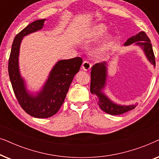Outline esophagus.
I'll list each match as a JSON object with an SVG mask.
<instances>
[{
  "instance_id": "1",
  "label": "esophagus",
  "mask_w": 159,
  "mask_h": 159,
  "mask_svg": "<svg viewBox=\"0 0 159 159\" xmlns=\"http://www.w3.org/2000/svg\"><path fill=\"white\" fill-rule=\"evenodd\" d=\"M91 66H92V65H91L90 62L88 61H83V63H82V69L84 71H88L89 69H90Z\"/></svg>"
}]
</instances>
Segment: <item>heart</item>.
I'll use <instances>...</instances> for the list:
<instances>
[{
  "instance_id": "heart-1",
  "label": "heart",
  "mask_w": 159,
  "mask_h": 159,
  "mask_svg": "<svg viewBox=\"0 0 159 159\" xmlns=\"http://www.w3.org/2000/svg\"><path fill=\"white\" fill-rule=\"evenodd\" d=\"M106 26L103 25V24H98V25H96L91 28L89 31L88 35L90 38H97V37H99L103 34L104 32H106ZM112 44V38L111 37H107L105 40L103 41V43H101V45H100V47L98 49L99 53H103L105 52L106 50L108 49L111 45Z\"/></svg>"
}]
</instances>
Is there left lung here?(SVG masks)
Segmentation results:
<instances>
[{"label":"left lung","mask_w":159,"mask_h":159,"mask_svg":"<svg viewBox=\"0 0 159 159\" xmlns=\"http://www.w3.org/2000/svg\"><path fill=\"white\" fill-rule=\"evenodd\" d=\"M139 42H138V41ZM141 42H140V41ZM136 45H140L143 48L145 55L148 60L156 65L155 56L153 51V48L151 40L144 32H141L135 36L128 39L125 45H129L135 43ZM106 63H98L93 65L91 69V81H90V92L92 94L96 95L98 105L101 109L104 112L111 115H119L132 110L136 106H119L111 101L105 95L102 93L101 90L104 88L106 80Z\"/></svg>","instance_id":"obj_1"}]
</instances>
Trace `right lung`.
<instances>
[{"label": "right lung", "mask_w": 159, "mask_h": 159, "mask_svg": "<svg viewBox=\"0 0 159 159\" xmlns=\"http://www.w3.org/2000/svg\"><path fill=\"white\" fill-rule=\"evenodd\" d=\"M44 21L45 19L34 21L16 34L12 43L8 66L11 83L19 105L25 112L36 118H48L58 111L73 78L82 64V58L80 57L59 61L52 69L43 90L37 96L28 94L24 80L19 75V46L23 37L42 29Z\"/></svg>", "instance_id": "obj_1"}]
</instances>
